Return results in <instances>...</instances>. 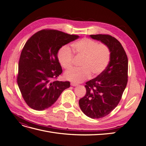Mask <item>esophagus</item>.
Listing matches in <instances>:
<instances>
[{
  "label": "esophagus",
  "instance_id": "34e87169",
  "mask_svg": "<svg viewBox=\"0 0 146 146\" xmlns=\"http://www.w3.org/2000/svg\"><path fill=\"white\" fill-rule=\"evenodd\" d=\"M70 85L73 86H76L78 85V84L75 83H70Z\"/></svg>",
  "mask_w": 146,
  "mask_h": 146
}]
</instances>
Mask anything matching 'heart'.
<instances>
[{"mask_svg": "<svg viewBox=\"0 0 146 146\" xmlns=\"http://www.w3.org/2000/svg\"><path fill=\"white\" fill-rule=\"evenodd\" d=\"M71 47L72 51L67 46H63L57 52L60 64L66 70L72 68L74 55L76 58H82L79 64L80 68L74 69L65 73L64 77L67 80L81 82L91 76L92 77L99 76L107 67L111 52L105 44H98L92 39L84 38L74 42Z\"/></svg>", "mask_w": 146, "mask_h": 146, "instance_id": "obj_1", "label": "heart"}]
</instances>
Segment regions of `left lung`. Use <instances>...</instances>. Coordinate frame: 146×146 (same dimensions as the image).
Returning a JSON list of instances; mask_svg holds the SVG:
<instances>
[{"label": "left lung", "mask_w": 146, "mask_h": 146, "mask_svg": "<svg viewBox=\"0 0 146 146\" xmlns=\"http://www.w3.org/2000/svg\"><path fill=\"white\" fill-rule=\"evenodd\" d=\"M94 39L107 45L111 52L107 67L85 85V96L79 100L83 113L92 119L106 116L120 102L128 82V58L117 39L109 35H91Z\"/></svg>", "instance_id": "8db88e82"}]
</instances>
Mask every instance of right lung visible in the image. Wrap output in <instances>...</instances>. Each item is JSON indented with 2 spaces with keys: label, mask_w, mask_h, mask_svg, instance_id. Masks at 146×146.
Masks as SVG:
<instances>
[{
  "label": "right lung",
  "mask_w": 146,
  "mask_h": 146,
  "mask_svg": "<svg viewBox=\"0 0 146 146\" xmlns=\"http://www.w3.org/2000/svg\"><path fill=\"white\" fill-rule=\"evenodd\" d=\"M79 37L59 30L44 29L31 36L22 50L17 82L29 107L41 111L54 104L70 87L68 81L55 80L63 70L57 52Z\"/></svg>",
  "instance_id": "obj_1"
}]
</instances>
